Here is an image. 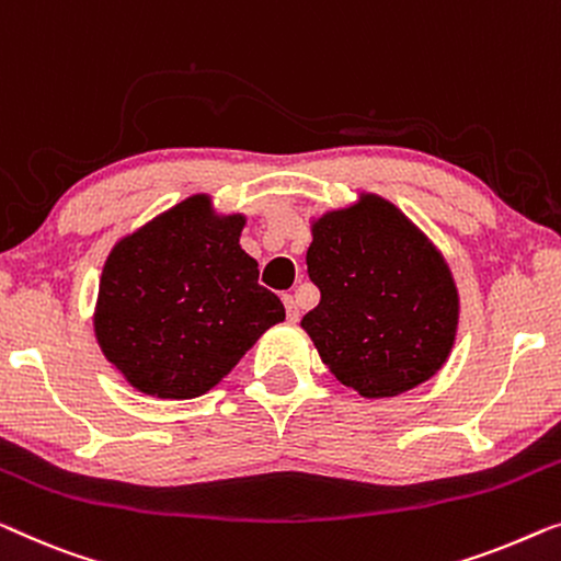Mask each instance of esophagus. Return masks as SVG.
<instances>
[{
	"mask_svg": "<svg viewBox=\"0 0 561 561\" xmlns=\"http://www.w3.org/2000/svg\"><path fill=\"white\" fill-rule=\"evenodd\" d=\"M283 304H286V313H288V321H298V316H300V311H298V304H296V298L290 296V294H286L283 296Z\"/></svg>",
	"mask_w": 561,
	"mask_h": 561,
	"instance_id": "1",
	"label": "esophagus"
}]
</instances>
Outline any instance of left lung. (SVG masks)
<instances>
[{
	"mask_svg": "<svg viewBox=\"0 0 561 561\" xmlns=\"http://www.w3.org/2000/svg\"><path fill=\"white\" fill-rule=\"evenodd\" d=\"M311 232L306 265L321 300L300 327L334 377L371 400L433 377L458 329L456 283L433 242L377 194Z\"/></svg>",
	"mask_w": 561,
	"mask_h": 561,
	"instance_id": "1",
	"label": "left lung"
}]
</instances>
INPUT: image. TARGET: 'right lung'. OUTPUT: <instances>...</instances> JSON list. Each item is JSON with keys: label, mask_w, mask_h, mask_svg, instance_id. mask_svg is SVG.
I'll use <instances>...</instances> for the list:
<instances>
[{"label": "right lung", "mask_w": 561, "mask_h": 561, "mask_svg": "<svg viewBox=\"0 0 561 561\" xmlns=\"http://www.w3.org/2000/svg\"><path fill=\"white\" fill-rule=\"evenodd\" d=\"M242 215L197 194L128 234L103 265L95 339L139 392L192 400L286 319L240 248Z\"/></svg>", "instance_id": "obj_1"}]
</instances>
